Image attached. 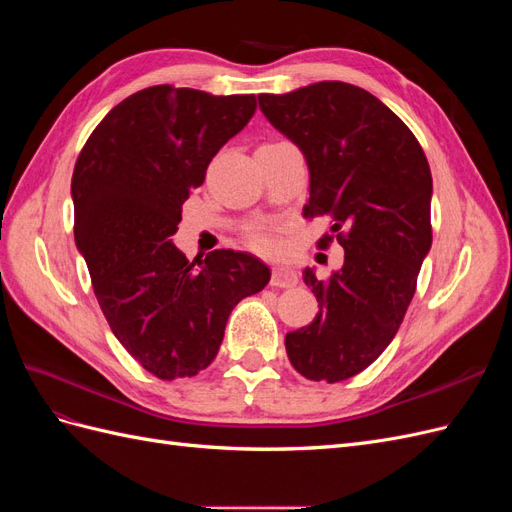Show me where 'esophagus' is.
Masks as SVG:
<instances>
[{"label":"esophagus","mask_w":512,"mask_h":512,"mask_svg":"<svg viewBox=\"0 0 512 512\" xmlns=\"http://www.w3.org/2000/svg\"><path fill=\"white\" fill-rule=\"evenodd\" d=\"M297 284H299L297 271L290 269V267H282V265L273 267L271 286H275V288H292V286H297Z\"/></svg>","instance_id":"obj_1"}]
</instances>
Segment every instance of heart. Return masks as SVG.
I'll return each instance as SVG.
<instances>
[{"label": "heart", "mask_w": 512, "mask_h": 512, "mask_svg": "<svg viewBox=\"0 0 512 512\" xmlns=\"http://www.w3.org/2000/svg\"><path fill=\"white\" fill-rule=\"evenodd\" d=\"M247 243H250L254 250L258 252H265V254H271L277 250V239L273 235V230L269 226H252L250 230H247Z\"/></svg>", "instance_id": "b5f03b06"}]
</instances>
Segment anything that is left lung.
<instances>
[{
	"label": "left lung",
	"instance_id": "8db88e82",
	"mask_svg": "<svg viewBox=\"0 0 512 512\" xmlns=\"http://www.w3.org/2000/svg\"><path fill=\"white\" fill-rule=\"evenodd\" d=\"M258 104L305 156L303 215H329L344 247L342 269L327 280L303 271L320 312L286 335L288 359L309 380L342 382L393 342L414 297L431 247V170L406 123L356 85L320 81L260 94Z\"/></svg>",
	"mask_w": 512,
	"mask_h": 512
}]
</instances>
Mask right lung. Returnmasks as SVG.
Instances as JSON below:
<instances>
[{
  "label": "right lung",
  "mask_w": 512,
  "mask_h": 512,
  "mask_svg": "<svg viewBox=\"0 0 512 512\" xmlns=\"http://www.w3.org/2000/svg\"><path fill=\"white\" fill-rule=\"evenodd\" d=\"M254 113V94L147 87L98 123L76 160L74 241L96 299L121 346L162 380L207 369L232 307L271 280L247 252L188 260L173 243L181 205Z\"/></svg>",
  "instance_id": "obj_1"
}]
</instances>
